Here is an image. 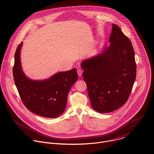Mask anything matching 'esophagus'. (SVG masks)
Listing matches in <instances>:
<instances>
[{"label":"esophagus","mask_w":154,"mask_h":154,"mask_svg":"<svg viewBox=\"0 0 154 154\" xmlns=\"http://www.w3.org/2000/svg\"><path fill=\"white\" fill-rule=\"evenodd\" d=\"M77 72H78V76H79V77H81V76H82V75L83 71H82V69H78V70H77Z\"/></svg>","instance_id":"esophagus-1"}]
</instances>
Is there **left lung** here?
Masks as SVG:
<instances>
[{"label": "left lung", "instance_id": "8db88e82", "mask_svg": "<svg viewBox=\"0 0 154 154\" xmlns=\"http://www.w3.org/2000/svg\"><path fill=\"white\" fill-rule=\"evenodd\" d=\"M109 47L82 61V76L93 109L113 112L127 101L136 77L134 52L130 39L112 24Z\"/></svg>", "mask_w": 154, "mask_h": 154}]
</instances>
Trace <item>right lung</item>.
<instances>
[{
	"label": "right lung",
	"instance_id": "right-lung-1",
	"mask_svg": "<svg viewBox=\"0 0 154 154\" xmlns=\"http://www.w3.org/2000/svg\"><path fill=\"white\" fill-rule=\"evenodd\" d=\"M23 42L14 57L13 76L22 102L32 112L46 118H56L65 110L67 94L78 80L76 69L60 72L44 80H33L24 73L20 52Z\"/></svg>",
	"mask_w": 154,
	"mask_h": 154
}]
</instances>
